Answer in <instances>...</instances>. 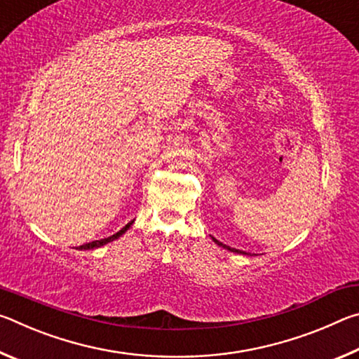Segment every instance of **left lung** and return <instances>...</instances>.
Listing matches in <instances>:
<instances>
[{"label": "left lung", "mask_w": 359, "mask_h": 359, "mask_svg": "<svg viewBox=\"0 0 359 359\" xmlns=\"http://www.w3.org/2000/svg\"><path fill=\"white\" fill-rule=\"evenodd\" d=\"M212 241L215 242V244L218 245V247H223V248H226V250H229V252H233V253H241V255H247L245 252H242V250H238V248H231V247H228V245H224V244H222L220 241H217L215 238H212Z\"/></svg>", "instance_id": "obj_1"}]
</instances>
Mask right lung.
<instances>
[{"label": "right lung", "instance_id": "1", "mask_svg": "<svg viewBox=\"0 0 359 359\" xmlns=\"http://www.w3.org/2000/svg\"><path fill=\"white\" fill-rule=\"evenodd\" d=\"M135 222V220H133ZM133 222H130L128 224H125L123 228H121L118 233H115V234H112V236H109V238H104V239H100V241H93V242H88V244H83V245H81V247H77V250H93V248H100V247H102V245H106V244H109V242H112V241H115V239H118L120 236H123L126 231L130 229V226L133 224Z\"/></svg>", "mask_w": 359, "mask_h": 359}]
</instances>
